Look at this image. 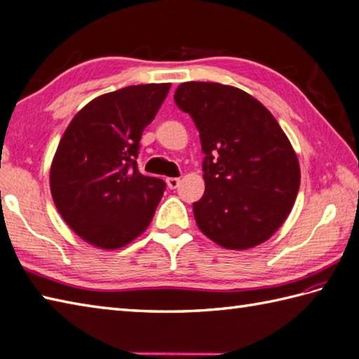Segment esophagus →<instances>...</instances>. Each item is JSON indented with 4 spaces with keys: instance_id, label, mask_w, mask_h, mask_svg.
<instances>
[{
    "instance_id": "34e87169",
    "label": "esophagus",
    "mask_w": 359,
    "mask_h": 359,
    "mask_svg": "<svg viewBox=\"0 0 359 359\" xmlns=\"http://www.w3.org/2000/svg\"><path fill=\"white\" fill-rule=\"evenodd\" d=\"M179 184H180V179H179V177H168V179H166V185L170 187L171 189L177 188Z\"/></svg>"
}]
</instances>
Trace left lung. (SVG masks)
<instances>
[{"label": "left lung", "mask_w": 359, "mask_h": 359, "mask_svg": "<svg viewBox=\"0 0 359 359\" xmlns=\"http://www.w3.org/2000/svg\"><path fill=\"white\" fill-rule=\"evenodd\" d=\"M174 102L193 117L205 154V193L193 203L199 230L228 250L269 241L301 184L297 156L276 118L245 90L220 83H182Z\"/></svg>", "instance_id": "8db88e82"}]
</instances>
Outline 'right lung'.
<instances>
[{
    "instance_id": "obj_1",
    "label": "right lung",
    "mask_w": 359,
    "mask_h": 359,
    "mask_svg": "<svg viewBox=\"0 0 359 359\" xmlns=\"http://www.w3.org/2000/svg\"><path fill=\"white\" fill-rule=\"evenodd\" d=\"M171 83L118 89L80 109L50 165L52 199L80 238L103 250L128 245L147 230L165 182L140 174L139 142Z\"/></svg>"
}]
</instances>
